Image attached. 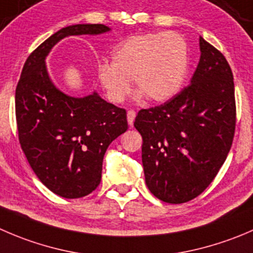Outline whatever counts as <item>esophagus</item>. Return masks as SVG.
Segmentation results:
<instances>
[{"mask_svg":"<svg viewBox=\"0 0 253 253\" xmlns=\"http://www.w3.org/2000/svg\"><path fill=\"white\" fill-rule=\"evenodd\" d=\"M134 117H136V111L134 110H128L127 111V121H128L129 126H133Z\"/></svg>","mask_w":253,"mask_h":253,"instance_id":"34e87169","label":"esophagus"}]
</instances>
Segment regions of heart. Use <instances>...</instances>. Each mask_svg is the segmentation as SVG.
I'll return each instance as SVG.
<instances>
[{
	"mask_svg": "<svg viewBox=\"0 0 253 253\" xmlns=\"http://www.w3.org/2000/svg\"><path fill=\"white\" fill-rule=\"evenodd\" d=\"M189 64L188 45L176 33L156 32L131 36L102 63L97 78L112 102H122L134 89L147 101L163 102L180 90Z\"/></svg>",
	"mask_w": 253,
	"mask_h": 253,
	"instance_id": "heart-1",
	"label": "heart"
}]
</instances>
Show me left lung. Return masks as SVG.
<instances>
[{
    "label": "left lung",
    "mask_w": 253,
    "mask_h": 253,
    "mask_svg": "<svg viewBox=\"0 0 253 253\" xmlns=\"http://www.w3.org/2000/svg\"><path fill=\"white\" fill-rule=\"evenodd\" d=\"M199 64L188 86L164 104L142 109V163L152 194L183 204L202 194L224 164L236 127L232 70L226 58L200 37Z\"/></svg>",
    "instance_id": "8db88e82"
}]
</instances>
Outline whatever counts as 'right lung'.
<instances>
[{"instance_id": "right-lung-1", "label": "right lung", "mask_w": 253, "mask_h": 253, "mask_svg": "<svg viewBox=\"0 0 253 253\" xmlns=\"http://www.w3.org/2000/svg\"><path fill=\"white\" fill-rule=\"evenodd\" d=\"M109 29L105 24L61 28L29 54L16 87L17 131L27 161L49 190L67 199L97 188L107 147L128 128L127 112L96 92L77 99L59 91L44 59L64 37Z\"/></svg>"}]
</instances>
